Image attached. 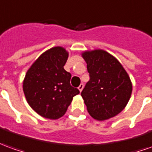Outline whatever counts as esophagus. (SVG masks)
Here are the masks:
<instances>
[{
	"label": "esophagus",
	"mask_w": 152,
	"mask_h": 152,
	"mask_svg": "<svg viewBox=\"0 0 152 152\" xmlns=\"http://www.w3.org/2000/svg\"><path fill=\"white\" fill-rule=\"evenodd\" d=\"M83 88H84V84L83 83H81L80 85L79 86V87H78V89H79V91L81 92L82 91V90H83Z\"/></svg>",
	"instance_id": "34e87169"
}]
</instances>
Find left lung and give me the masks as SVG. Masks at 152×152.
<instances>
[{"label": "left lung", "mask_w": 152, "mask_h": 152, "mask_svg": "<svg viewBox=\"0 0 152 152\" xmlns=\"http://www.w3.org/2000/svg\"><path fill=\"white\" fill-rule=\"evenodd\" d=\"M90 80L81 96L91 117L106 120L116 116L131 97L132 82L121 63L105 51L85 52Z\"/></svg>", "instance_id": "left-lung-1"}]
</instances>
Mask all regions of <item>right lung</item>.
<instances>
[{"label": "right lung", "instance_id": "obj_1", "mask_svg": "<svg viewBox=\"0 0 152 152\" xmlns=\"http://www.w3.org/2000/svg\"><path fill=\"white\" fill-rule=\"evenodd\" d=\"M68 53L61 47L43 53L28 69L23 82L25 98L32 109L43 118L62 117L80 93L71 86L72 75L64 69Z\"/></svg>", "mask_w": 152, "mask_h": 152}]
</instances>
